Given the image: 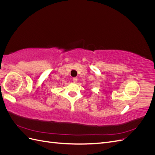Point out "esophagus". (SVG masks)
<instances>
[{
	"instance_id": "obj_1",
	"label": "esophagus",
	"mask_w": 155,
	"mask_h": 155,
	"mask_svg": "<svg viewBox=\"0 0 155 155\" xmlns=\"http://www.w3.org/2000/svg\"><path fill=\"white\" fill-rule=\"evenodd\" d=\"M72 81H73L74 83H76L78 81V78H74L73 79H72Z\"/></svg>"
}]
</instances>
